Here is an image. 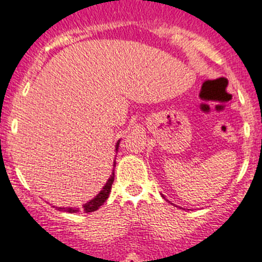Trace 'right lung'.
<instances>
[{
    "instance_id": "add662e5",
    "label": "right lung",
    "mask_w": 262,
    "mask_h": 262,
    "mask_svg": "<svg viewBox=\"0 0 262 262\" xmlns=\"http://www.w3.org/2000/svg\"><path fill=\"white\" fill-rule=\"evenodd\" d=\"M119 143H120V139L117 141L116 143V152H117V148H119ZM116 165V163H114V167ZM114 178H115V172L112 170V174L111 177L107 180L106 185L103 186V189L99 191V194L97 195V196L94 198V199L89 200L88 203H85L84 205L81 207V209L80 208H71V207H57L58 211H62V212H68V213H77V212H84V213H90V212H94L97 211L99 207H101L102 204H103L104 202L107 200V198H108L110 192H111V187H112V183H114Z\"/></svg>"
}]
</instances>
